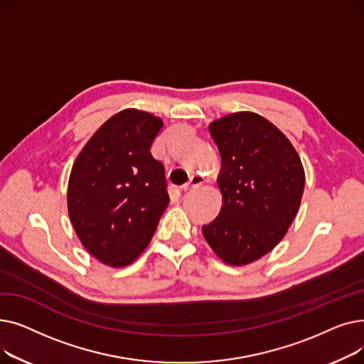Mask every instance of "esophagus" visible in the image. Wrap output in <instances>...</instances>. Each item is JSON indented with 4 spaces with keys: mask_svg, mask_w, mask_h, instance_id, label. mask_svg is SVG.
<instances>
[{
    "mask_svg": "<svg viewBox=\"0 0 364 364\" xmlns=\"http://www.w3.org/2000/svg\"><path fill=\"white\" fill-rule=\"evenodd\" d=\"M203 183H205V177H203V176H200V174H193L192 177H190V180H188L186 184L181 186V188H183V190H188V188H192V187L200 186V184H203Z\"/></svg>",
    "mask_w": 364,
    "mask_h": 364,
    "instance_id": "34e87169",
    "label": "esophagus"
}]
</instances>
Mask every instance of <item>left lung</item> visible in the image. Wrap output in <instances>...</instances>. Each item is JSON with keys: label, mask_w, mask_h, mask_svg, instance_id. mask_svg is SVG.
Segmentation results:
<instances>
[{"label": "left lung", "mask_w": 364, "mask_h": 364, "mask_svg": "<svg viewBox=\"0 0 364 364\" xmlns=\"http://www.w3.org/2000/svg\"><path fill=\"white\" fill-rule=\"evenodd\" d=\"M209 132L221 155L223 205L202 233L225 264H251L288 233L304 193V166L288 137L258 113L227 114Z\"/></svg>", "instance_id": "left-lung-1"}]
</instances>
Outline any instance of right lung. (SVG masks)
<instances>
[{
  "mask_svg": "<svg viewBox=\"0 0 364 364\" xmlns=\"http://www.w3.org/2000/svg\"><path fill=\"white\" fill-rule=\"evenodd\" d=\"M162 125L149 112L124 109L92 134L72 166L70 223L105 265L121 269L136 261L169 203L164 165L150 153Z\"/></svg>",
  "mask_w": 364,
  "mask_h": 364,
  "instance_id": "right-lung-1",
  "label": "right lung"
}]
</instances>
